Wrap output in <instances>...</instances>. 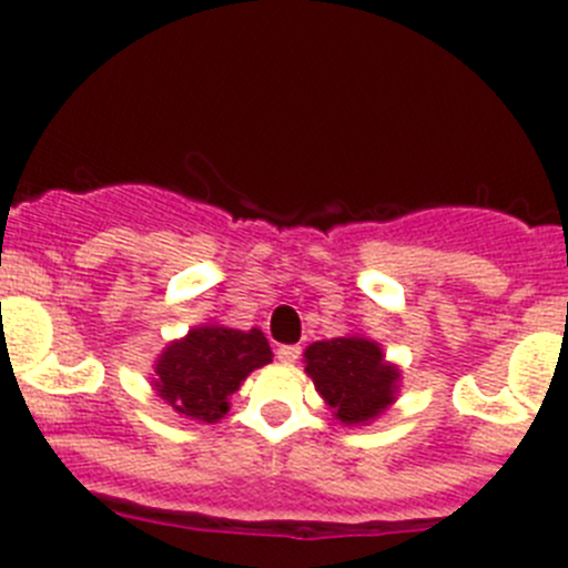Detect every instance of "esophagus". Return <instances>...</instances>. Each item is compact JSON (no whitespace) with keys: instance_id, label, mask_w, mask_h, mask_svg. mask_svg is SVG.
<instances>
[{"instance_id":"obj_1","label":"esophagus","mask_w":568,"mask_h":568,"mask_svg":"<svg viewBox=\"0 0 568 568\" xmlns=\"http://www.w3.org/2000/svg\"><path fill=\"white\" fill-rule=\"evenodd\" d=\"M300 354H302V348L300 346H280L277 348V359L280 363H296V359H300Z\"/></svg>"}]
</instances>
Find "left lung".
<instances>
[{
	"label": "left lung",
	"instance_id": "1",
	"mask_svg": "<svg viewBox=\"0 0 568 568\" xmlns=\"http://www.w3.org/2000/svg\"><path fill=\"white\" fill-rule=\"evenodd\" d=\"M305 374L311 376L335 420L365 426L379 417L398 393V368L387 363L371 337L346 335L311 343L305 348Z\"/></svg>",
	"mask_w": 568,
	"mask_h": 568
}]
</instances>
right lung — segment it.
<instances>
[{
  "label": "right lung",
  "instance_id": "1",
  "mask_svg": "<svg viewBox=\"0 0 568 568\" xmlns=\"http://www.w3.org/2000/svg\"><path fill=\"white\" fill-rule=\"evenodd\" d=\"M272 363V348L261 329H231L203 324L173 341L156 359L153 390L178 415L216 423L231 409V395L255 368Z\"/></svg>",
  "mask_w": 568,
  "mask_h": 568
}]
</instances>
